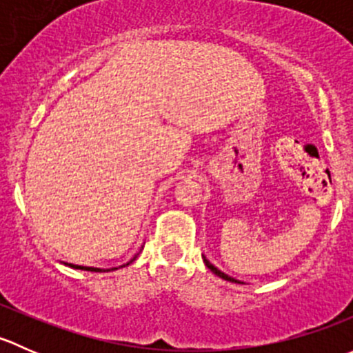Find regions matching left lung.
Masks as SVG:
<instances>
[{"label":"left lung","mask_w":353,"mask_h":353,"mask_svg":"<svg viewBox=\"0 0 353 353\" xmlns=\"http://www.w3.org/2000/svg\"><path fill=\"white\" fill-rule=\"evenodd\" d=\"M203 261H205V265H206V268L208 270H212L213 273H215L216 276H220V279H223V280H227V282H234V283H243V282H239V280H236V279H232V276H229L227 275V273H223V272H220L219 268H216V266H213L212 263L208 261V259L205 258V256H203Z\"/></svg>","instance_id":"left-lung-1"}]
</instances>
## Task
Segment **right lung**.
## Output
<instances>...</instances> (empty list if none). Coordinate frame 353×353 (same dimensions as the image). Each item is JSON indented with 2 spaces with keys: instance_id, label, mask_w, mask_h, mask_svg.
<instances>
[{
  "instance_id": "1",
  "label": "right lung",
  "mask_w": 353,
  "mask_h": 353,
  "mask_svg": "<svg viewBox=\"0 0 353 353\" xmlns=\"http://www.w3.org/2000/svg\"><path fill=\"white\" fill-rule=\"evenodd\" d=\"M141 251V249H140ZM138 254H140V252H138ZM138 254H134L133 258L130 259V261L126 263V265H121L119 268H123V266H128L130 265V263H133L134 259H137V256ZM66 266H70V268H74V270H85V272H95V273H104V272H112V270H117V268H109V270H105V268H94V266H80V265H73V263H65Z\"/></svg>"
}]
</instances>
